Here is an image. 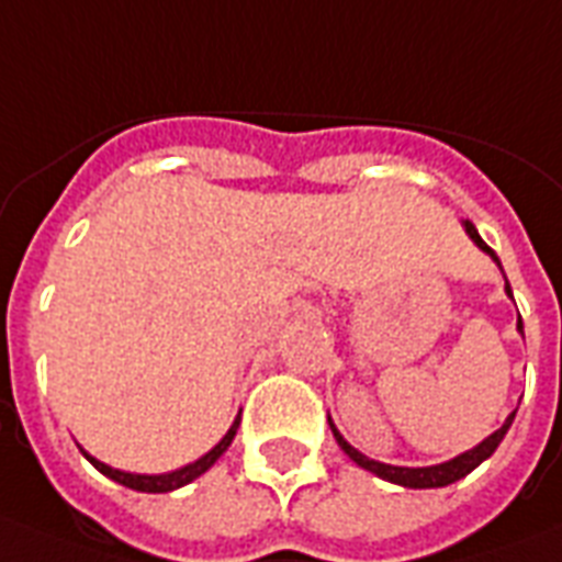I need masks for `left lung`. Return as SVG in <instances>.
<instances>
[{"mask_svg": "<svg viewBox=\"0 0 562 562\" xmlns=\"http://www.w3.org/2000/svg\"><path fill=\"white\" fill-rule=\"evenodd\" d=\"M464 227H468V234H471V239L476 241L479 248L496 259L494 250L487 248L485 241H482V236L476 234V227H473L471 222H464ZM496 266H499V259H496ZM505 291L510 294L508 280H505ZM517 326H519V331H522V321H517ZM514 415L517 413H510L508 422H505L503 427L494 432V436H487V439L482 441L479 447H473V450H468V453H462V456H456V459H450V462H445V464H432V468H392V464H381V462H375V459H367V456L358 453V450H355V447L349 445V441H346L340 432H337V427L331 424V418H328V427H331V432H335L337 445L344 447V453L349 456L352 462H358L363 471L375 473V476L386 479V482H395V485H404V487H445V485H453L456 479L468 476L473 468H479V464L485 462L487 456L494 453L496 447H499V441L505 439V432H508L510 422H514Z\"/></svg>", "mask_w": 562, "mask_h": 562, "instance_id": "8db88e82", "label": "left lung"}]
</instances>
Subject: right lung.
<instances>
[{"label": "right lung", "mask_w": 562, "mask_h": 562, "mask_svg": "<svg viewBox=\"0 0 562 562\" xmlns=\"http://www.w3.org/2000/svg\"><path fill=\"white\" fill-rule=\"evenodd\" d=\"M236 427H239V415H236V422L231 424V430L225 432V439L218 441L210 453H204L199 462L187 464V468H181V471H172V473H161V476H138V473H123V471H115V468H109V464L98 462L94 456L86 453V459H89L94 468H98L100 473H106L109 479H115V482H121V485L132 487V491H144V494H167V491H176V487L187 485V482H193V479L202 476L204 471H207L210 464L216 462L218 456L225 453L227 445L234 441L236 436Z\"/></svg>", "instance_id": "1"}]
</instances>
